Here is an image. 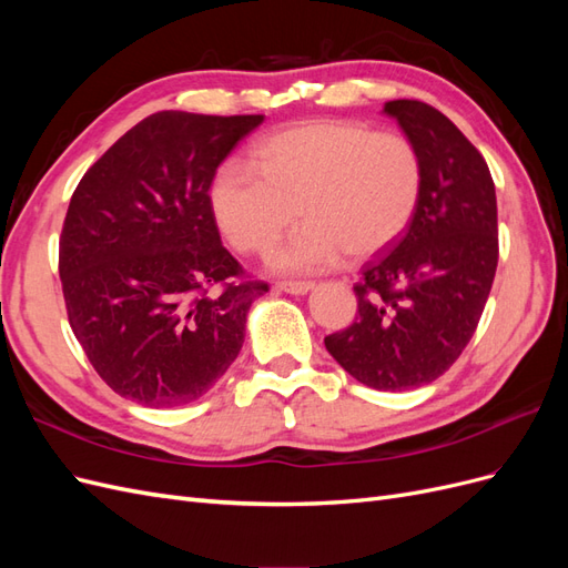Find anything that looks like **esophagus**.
Listing matches in <instances>:
<instances>
[{"instance_id":"esophagus-1","label":"esophagus","mask_w":568,"mask_h":568,"mask_svg":"<svg viewBox=\"0 0 568 568\" xmlns=\"http://www.w3.org/2000/svg\"><path fill=\"white\" fill-rule=\"evenodd\" d=\"M274 288L284 291V294H291V296H305V294H311L315 284L313 282H280V284H274Z\"/></svg>"}]
</instances>
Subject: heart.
<instances>
[{"instance_id":"heart-1","label":"heart","mask_w":568,"mask_h":568,"mask_svg":"<svg viewBox=\"0 0 568 568\" xmlns=\"http://www.w3.org/2000/svg\"><path fill=\"white\" fill-rule=\"evenodd\" d=\"M251 163L225 161L215 170L211 211L244 253L272 248L298 215L305 225L270 261L284 274L329 270L343 253H379L405 232L422 192L417 149L351 120L274 132L253 146Z\"/></svg>"}]
</instances>
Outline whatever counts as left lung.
Returning <instances> with one entry per match:
<instances>
[{
	"instance_id": "1",
	"label": "left lung",
	"mask_w": 568,
	"mask_h": 568,
	"mask_svg": "<svg viewBox=\"0 0 568 568\" xmlns=\"http://www.w3.org/2000/svg\"><path fill=\"white\" fill-rule=\"evenodd\" d=\"M422 163L407 232L365 265L357 317L324 346L353 379L409 390L450 369L476 332L497 267V201L484 156L424 101H386Z\"/></svg>"
}]
</instances>
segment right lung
Segmentation results:
<instances>
[{
	"label": "right lung",
	"instance_id": "add662e5",
	"mask_svg": "<svg viewBox=\"0 0 568 568\" xmlns=\"http://www.w3.org/2000/svg\"><path fill=\"white\" fill-rule=\"evenodd\" d=\"M263 115L161 111L101 156L68 205L59 274L68 322L118 395L146 407L199 400L244 346L267 284H230L209 189ZM215 283L226 288L207 294Z\"/></svg>",
	"mask_w": 568,
	"mask_h": 568
}]
</instances>
